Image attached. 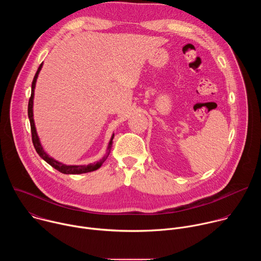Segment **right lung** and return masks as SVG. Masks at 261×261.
Listing matches in <instances>:
<instances>
[{
    "instance_id": "obj_1",
    "label": "right lung",
    "mask_w": 261,
    "mask_h": 261,
    "mask_svg": "<svg viewBox=\"0 0 261 261\" xmlns=\"http://www.w3.org/2000/svg\"><path fill=\"white\" fill-rule=\"evenodd\" d=\"M42 68V64L39 66L38 70H37L35 76H34V80H33V83H32V92H31V97H30V100H29V105H28V116H29V119H30V124H31V132H32V141H33V144H34V147L36 152L38 153V155L44 160L46 161L49 165H51L55 169L59 170L60 172L62 173H65V174H81V173H86V172H91V171H94V170H97L98 168L101 167V165L103 164V162L107 159L108 157V154L110 152V148H111V145H113V139H114V136L115 134H113V136H111V139L109 141V144H108V153L107 155H105L100 161L96 162V163H92V164H89V165H65L57 160H55L54 158L49 157L43 150V147L41 146V143H40V140H39V137L38 135H37V132H36V128H35V123H34V119H33V99H34V90H35V86H36V81H37V77H38V74L40 72Z\"/></svg>"
}]
</instances>
